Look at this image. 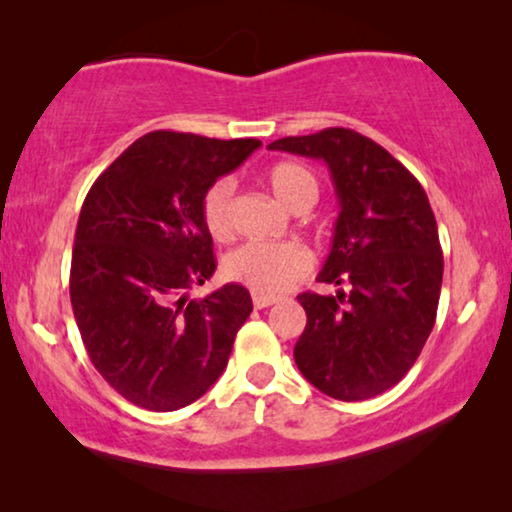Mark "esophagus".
I'll return each mask as SVG.
<instances>
[{"mask_svg":"<svg viewBox=\"0 0 512 512\" xmlns=\"http://www.w3.org/2000/svg\"><path fill=\"white\" fill-rule=\"evenodd\" d=\"M251 300H254V307L256 310H263V307H270V305H275L279 298H275V296H265V293H251Z\"/></svg>","mask_w":512,"mask_h":512,"instance_id":"1","label":"esophagus"}]
</instances>
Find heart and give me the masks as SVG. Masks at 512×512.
Here are the masks:
<instances>
[{
	"label": "heart",
	"mask_w": 512,
	"mask_h": 512,
	"mask_svg": "<svg viewBox=\"0 0 512 512\" xmlns=\"http://www.w3.org/2000/svg\"><path fill=\"white\" fill-rule=\"evenodd\" d=\"M265 184L272 195L291 212H305L319 198V184L305 165L277 163L265 172ZM230 200H233V184L216 181L207 188L202 198V223L214 240H228L233 235V219H230ZM312 256L298 242H249L230 251L223 261V272L237 284L249 286L256 293H282L293 282L310 272Z\"/></svg>",
	"instance_id": "obj_1"
}]
</instances>
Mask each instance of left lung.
Wrapping results in <instances>:
<instances>
[{
    "mask_svg": "<svg viewBox=\"0 0 512 512\" xmlns=\"http://www.w3.org/2000/svg\"><path fill=\"white\" fill-rule=\"evenodd\" d=\"M268 149L324 160L340 216L319 282L300 293L307 326L293 349L305 380L338 401H366L415 366L436 324L443 249L419 181L373 139L349 128L284 137Z\"/></svg>",
    "mask_w": 512,
    "mask_h": 512,
    "instance_id": "obj_1",
    "label": "left lung"
}]
</instances>
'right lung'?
Listing matches in <instances>:
<instances>
[{"mask_svg": "<svg viewBox=\"0 0 512 512\" xmlns=\"http://www.w3.org/2000/svg\"><path fill=\"white\" fill-rule=\"evenodd\" d=\"M258 139L156 130L90 186L76 223L69 298L86 352L111 389L153 412L191 405L219 380L254 310L226 284L188 298L216 270L202 198Z\"/></svg>", "mask_w": 512, "mask_h": 512, "instance_id": "right-lung-1", "label": "right lung"}]
</instances>
